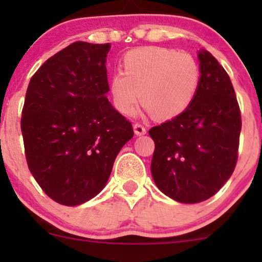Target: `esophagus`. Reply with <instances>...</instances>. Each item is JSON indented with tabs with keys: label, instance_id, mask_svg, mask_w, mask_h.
<instances>
[{
	"label": "esophagus",
	"instance_id": "esophagus-1",
	"mask_svg": "<svg viewBox=\"0 0 262 262\" xmlns=\"http://www.w3.org/2000/svg\"><path fill=\"white\" fill-rule=\"evenodd\" d=\"M133 127H134V133L137 135H144L146 133V128L144 127L143 124H140V123H135Z\"/></svg>",
	"mask_w": 262,
	"mask_h": 262
}]
</instances>
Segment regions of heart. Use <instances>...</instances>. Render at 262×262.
I'll return each mask as SVG.
<instances>
[{
	"label": "heart",
	"mask_w": 262,
	"mask_h": 262,
	"mask_svg": "<svg viewBox=\"0 0 262 262\" xmlns=\"http://www.w3.org/2000/svg\"><path fill=\"white\" fill-rule=\"evenodd\" d=\"M123 71L111 76L110 90L118 112L132 116L138 100L155 118L170 119L185 112L201 85L200 62L189 53L161 47L130 50Z\"/></svg>",
	"instance_id": "obj_1"
}]
</instances>
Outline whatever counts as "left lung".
<instances>
[{
	"mask_svg": "<svg viewBox=\"0 0 262 262\" xmlns=\"http://www.w3.org/2000/svg\"><path fill=\"white\" fill-rule=\"evenodd\" d=\"M201 85L185 112L149 130L155 143L151 175L159 189L181 203L208 200L237 161L242 114L229 75L212 54L198 53Z\"/></svg>",
	"mask_w": 262,
	"mask_h": 262,
	"instance_id": "left-lung-1",
	"label": "left lung"
}]
</instances>
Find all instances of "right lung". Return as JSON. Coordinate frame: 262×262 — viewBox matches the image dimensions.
I'll return each instance as SVG.
<instances>
[{"label": "right lung", "mask_w": 262, "mask_h": 262, "mask_svg": "<svg viewBox=\"0 0 262 262\" xmlns=\"http://www.w3.org/2000/svg\"><path fill=\"white\" fill-rule=\"evenodd\" d=\"M110 48L75 41L48 59L27 89L20 118L27 164L45 193L64 206L100 193L134 135L106 97Z\"/></svg>", "instance_id": "add662e5"}]
</instances>
